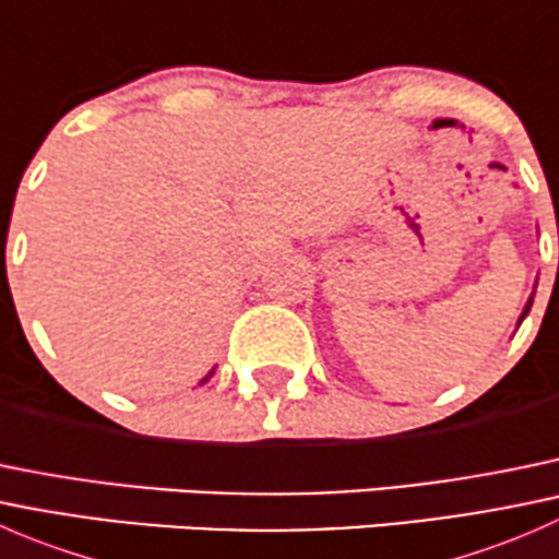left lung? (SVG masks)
<instances>
[{"label": "left lung", "instance_id": "1", "mask_svg": "<svg viewBox=\"0 0 559 559\" xmlns=\"http://www.w3.org/2000/svg\"><path fill=\"white\" fill-rule=\"evenodd\" d=\"M533 297H535V292H533V295H530L527 306H524V311H522V316H520V324H522V321H524V316H527V313H530V306H533Z\"/></svg>", "mask_w": 559, "mask_h": 559}]
</instances>
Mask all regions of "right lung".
<instances>
[{
	"instance_id": "add662e5",
	"label": "right lung",
	"mask_w": 559,
	"mask_h": 559,
	"mask_svg": "<svg viewBox=\"0 0 559 559\" xmlns=\"http://www.w3.org/2000/svg\"><path fill=\"white\" fill-rule=\"evenodd\" d=\"M213 370H216V368H213ZM213 370H211V373H207V376H205V379H202V381H200V384H205V381H211V376H213Z\"/></svg>"
}]
</instances>
